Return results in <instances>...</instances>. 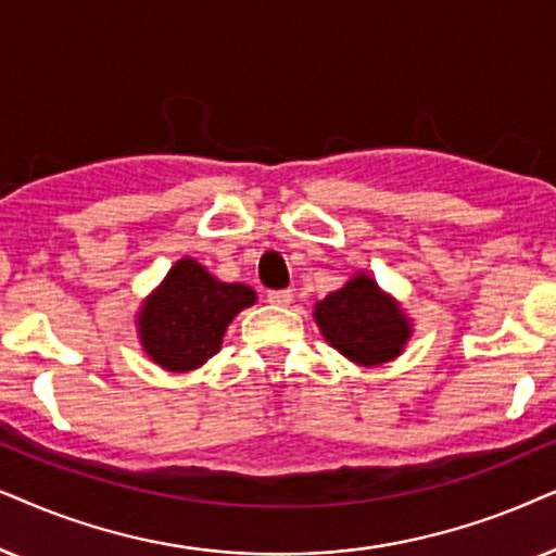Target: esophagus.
Masks as SVG:
<instances>
[{
	"label": "esophagus",
	"mask_w": 556,
	"mask_h": 556,
	"mask_svg": "<svg viewBox=\"0 0 556 556\" xmlns=\"http://www.w3.org/2000/svg\"><path fill=\"white\" fill-rule=\"evenodd\" d=\"M292 300H294L292 290H271V292H266V302H269V305L287 307V305H292Z\"/></svg>",
	"instance_id": "obj_1"
}]
</instances>
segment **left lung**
Here are the masks:
<instances>
[{
  "label": "left lung",
  "mask_w": 556,
  "mask_h": 556,
  "mask_svg": "<svg viewBox=\"0 0 556 556\" xmlns=\"http://www.w3.org/2000/svg\"><path fill=\"white\" fill-rule=\"evenodd\" d=\"M313 317L323 338L355 366L376 368L404 353L414 323L394 294L368 271H355L340 290L315 302Z\"/></svg>",
  "instance_id": "obj_1"
}]
</instances>
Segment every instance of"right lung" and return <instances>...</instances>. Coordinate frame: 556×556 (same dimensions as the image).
<instances>
[{
    "label": "right lung",
    "mask_w": 556,
    "mask_h": 556,
    "mask_svg": "<svg viewBox=\"0 0 556 556\" xmlns=\"http://www.w3.org/2000/svg\"><path fill=\"white\" fill-rule=\"evenodd\" d=\"M254 302L249 285L220 282L201 262L182 256L139 305V345L165 371H195L220 351L233 317Z\"/></svg>",
    "instance_id": "right-lung-1"
}]
</instances>
